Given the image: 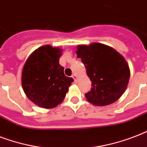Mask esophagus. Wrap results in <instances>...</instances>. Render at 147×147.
Returning <instances> with one entry per match:
<instances>
[{
	"mask_svg": "<svg viewBox=\"0 0 147 147\" xmlns=\"http://www.w3.org/2000/svg\"><path fill=\"white\" fill-rule=\"evenodd\" d=\"M71 77H72V78H73V79H74V81H75V82H77V79H78V78H77V76H76V74H73V75H72V76H71Z\"/></svg>",
	"mask_w": 147,
	"mask_h": 147,
	"instance_id": "1",
	"label": "esophagus"
}]
</instances>
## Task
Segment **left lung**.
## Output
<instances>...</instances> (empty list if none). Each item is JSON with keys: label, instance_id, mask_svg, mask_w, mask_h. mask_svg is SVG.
I'll use <instances>...</instances> for the list:
<instances>
[{"label": "left lung", "instance_id": "left-lung-1", "mask_svg": "<svg viewBox=\"0 0 147 147\" xmlns=\"http://www.w3.org/2000/svg\"><path fill=\"white\" fill-rule=\"evenodd\" d=\"M76 55L92 81L91 91L85 94L88 101L95 106H106L118 100L125 92L130 76L129 65L123 55L98 42L78 45Z\"/></svg>", "mask_w": 147, "mask_h": 147}]
</instances>
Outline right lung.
<instances>
[{
  "instance_id": "right-lung-1",
  "label": "right lung",
  "mask_w": 147,
  "mask_h": 147,
  "mask_svg": "<svg viewBox=\"0 0 147 147\" xmlns=\"http://www.w3.org/2000/svg\"><path fill=\"white\" fill-rule=\"evenodd\" d=\"M62 49L46 45L27 58L22 70V88L39 107L50 109L63 101L73 78L66 77L59 64Z\"/></svg>"
}]
</instances>
